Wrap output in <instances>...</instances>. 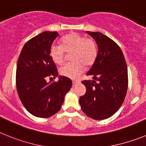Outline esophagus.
I'll return each instance as SVG.
<instances>
[{
  "label": "esophagus",
  "mask_w": 146,
  "mask_h": 146,
  "mask_svg": "<svg viewBox=\"0 0 146 146\" xmlns=\"http://www.w3.org/2000/svg\"><path fill=\"white\" fill-rule=\"evenodd\" d=\"M78 81H73V85L75 86L77 83H78Z\"/></svg>",
  "instance_id": "34e87169"
}]
</instances>
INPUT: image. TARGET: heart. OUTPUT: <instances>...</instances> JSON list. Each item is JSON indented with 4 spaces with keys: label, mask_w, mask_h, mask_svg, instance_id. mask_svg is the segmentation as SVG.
<instances>
[{
    "label": "heart",
    "mask_w": 146,
    "mask_h": 146,
    "mask_svg": "<svg viewBox=\"0 0 146 146\" xmlns=\"http://www.w3.org/2000/svg\"><path fill=\"white\" fill-rule=\"evenodd\" d=\"M66 53L71 54L73 63L64 65L59 69L62 76L76 78L84 70V64L90 66L97 56L96 43L92 39L85 38L76 33H71L62 38L60 45H53L50 50V57L55 64L60 65L65 59Z\"/></svg>",
    "instance_id": "1"
}]
</instances>
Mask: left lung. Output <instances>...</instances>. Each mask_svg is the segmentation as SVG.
<instances>
[{"label":"left lung","instance_id":"8db88e82","mask_svg":"<svg viewBox=\"0 0 146 146\" xmlns=\"http://www.w3.org/2000/svg\"><path fill=\"white\" fill-rule=\"evenodd\" d=\"M96 41L98 54L83 81L86 93L79 98L82 111L95 120L109 118L122 105L128 88V70L120 47L102 33L87 31ZM96 81H95L94 80Z\"/></svg>","mask_w":146,"mask_h":146}]
</instances>
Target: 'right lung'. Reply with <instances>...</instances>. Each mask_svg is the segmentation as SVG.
<instances>
[{"label": "right lung", "mask_w": 146, "mask_h": 146, "mask_svg": "<svg viewBox=\"0 0 146 146\" xmlns=\"http://www.w3.org/2000/svg\"><path fill=\"white\" fill-rule=\"evenodd\" d=\"M59 34L44 31L24 45L17 60L16 87L19 98L29 112L38 117H49L60 110L72 81L59 76L58 82H47L58 76L50 55L52 43Z\"/></svg>", "instance_id": "1"}]
</instances>
